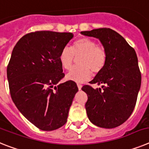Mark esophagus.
Here are the masks:
<instances>
[{"label": "esophagus", "instance_id": "obj_1", "mask_svg": "<svg viewBox=\"0 0 149 149\" xmlns=\"http://www.w3.org/2000/svg\"><path fill=\"white\" fill-rule=\"evenodd\" d=\"M77 86H78L79 90H81V88H82V85L79 83H77Z\"/></svg>", "mask_w": 149, "mask_h": 149}]
</instances>
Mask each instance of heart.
Returning a JSON list of instances; mask_svg holds the SVG:
<instances>
[{"instance_id":"1","label":"heart","mask_w":149,"mask_h":149,"mask_svg":"<svg viewBox=\"0 0 149 149\" xmlns=\"http://www.w3.org/2000/svg\"><path fill=\"white\" fill-rule=\"evenodd\" d=\"M80 55L77 64L67 75V79L77 82H85L91 76V71L97 73L103 70L107 60V53L103 46L89 38L76 40L70 48L64 47L59 55L62 67L70 70L74 63L75 58Z\"/></svg>"}]
</instances>
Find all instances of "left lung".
<instances>
[{"label":"left lung","mask_w":149,"mask_h":149,"mask_svg":"<svg viewBox=\"0 0 149 149\" xmlns=\"http://www.w3.org/2000/svg\"><path fill=\"white\" fill-rule=\"evenodd\" d=\"M98 38L105 48V66L91 84H103L94 89L88 85L82 90L88 95L85 109L91 122L103 128H114L128 119L134 109L141 85L136 54L119 33L110 28L82 31Z\"/></svg>","instance_id":"8db88e82"}]
</instances>
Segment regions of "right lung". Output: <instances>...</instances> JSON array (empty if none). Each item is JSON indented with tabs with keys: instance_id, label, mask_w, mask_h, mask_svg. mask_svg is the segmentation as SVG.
I'll return each mask as SVG.
<instances>
[{
	"instance_id": "1",
	"label": "right lung",
	"mask_w": 149,
	"mask_h": 149,
	"mask_svg": "<svg viewBox=\"0 0 149 149\" xmlns=\"http://www.w3.org/2000/svg\"><path fill=\"white\" fill-rule=\"evenodd\" d=\"M73 33L42 31L27 33L13 50L6 75L13 101L20 112L37 128L58 129L79 89L64 77L59 55Z\"/></svg>"
}]
</instances>
